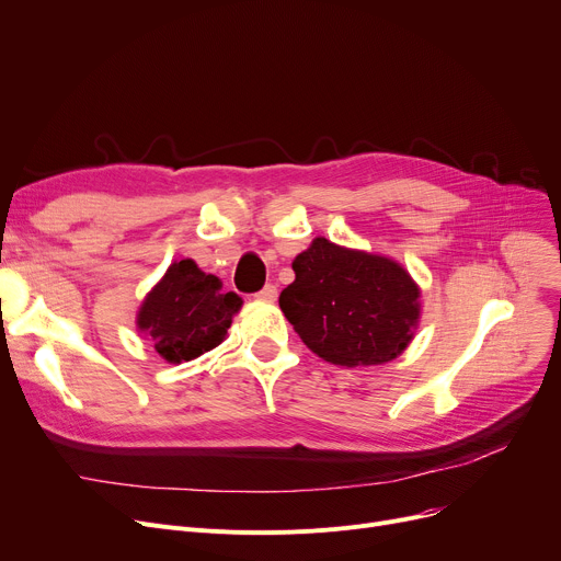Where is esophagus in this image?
<instances>
[{"instance_id":"1","label":"esophagus","mask_w":561,"mask_h":561,"mask_svg":"<svg viewBox=\"0 0 561 561\" xmlns=\"http://www.w3.org/2000/svg\"><path fill=\"white\" fill-rule=\"evenodd\" d=\"M256 298H259V300H263V302H273V300H277V286H275V284H265V286L256 293Z\"/></svg>"}]
</instances>
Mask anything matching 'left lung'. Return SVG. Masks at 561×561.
I'll return each instance as SVG.
<instances>
[{
    "label": "left lung",
    "mask_w": 561,
    "mask_h": 561,
    "mask_svg": "<svg viewBox=\"0 0 561 561\" xmlns=\"http://www.w3.org/2000/svg\"><path fill=\"white\" fill-rule=\"evenodd\" d=\"M279 307L305 345L336 366L396 359L414 336L419 286L387 256L316 239L293 261Z\"/></svg>",
    "instance_id": "left-lung-1"
}]
</instances>
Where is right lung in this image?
I'll return each instance as SVG.
<instances>
[{
    "label": "right lung",
    "instance_id": "add662e5",
    "mask_svg": "<svg viewBox=\"0 0 561 561\" xmlns=\"http://www.w3.org/2000/svg\"><path fill=\"white\" fill-rule=\"evenodd\" d=\"M241 305L233 290H222L216 275L202 273L195 261L184 259L172 263L145 298L138 328L165 362L182 364L220 345Z\"/></svg>",
    "mask_w": 561,
    "mask_h": 561
}]
</instances>
